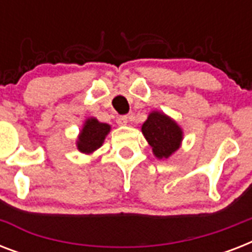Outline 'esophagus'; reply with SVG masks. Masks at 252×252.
Listing matches in <instances>:
<instances>
[{
  "instance_id": "esophagus-1",
  "label": "esophagus",
  "mask_w": 252,
  "mask_h": 252,
  "mask_svg": "<svg viewBox=\"0 0 252 252\" xmlns=\"http://www.w3.org/2000/svg\"><path fill=\"white\" fill-rule=\"evenodd\" d=\"M116 123H118L119 126H126V123H128V116H126V115L119 116V118L116 119Z\"/></svg>"
}]
</instances>
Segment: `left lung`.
<instances>
[{"label": "left lung", "instance_id": "obj_1", "mask_svg": "<svg viewBox=\"0 0 252 252\" xmlns=\"http://www.w3.org/2000/svg\"><path fill=\"white\" fill-rule=\"evenodd\" d=\"M142 133L158 158H168L182 141V129L174 120L161 112H152L142 126Z\"/></svg>", "mask_w": 252, "mask_h": 252}]
</instances>
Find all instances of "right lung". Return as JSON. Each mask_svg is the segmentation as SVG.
Segmentation results:
<instances>
[{
    "label": "right lung",
    "mask_w": 252,
    "mask_h": 252,
    "mask_svg": "<svg viewBox=\"0 0 252 252\" xmlns=\"http://www.w3.org/2000/svg\"><path fill=\"white\" fill-rule=\"evenodd\" d=\"M110 132V126L99 123L96 119H89L85 123L82 132L78 137V149L82 153H93L100 148L104 141L106 134Z\"/></svg>",
    "instance_id": "right-lung-1"
}]
</instances>
